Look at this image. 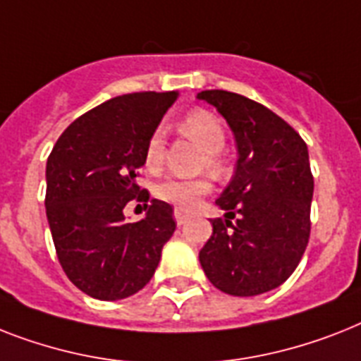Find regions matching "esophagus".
Masks as SVG:
<instances>
[{
	"instance_id": "esophagus-1",
	"label": "esophagus",
	"mask_w": 361,
	"mask_h": 361,
	"mask_svg": "<svg viewBox=\"0 0 361 361\" xmlns=\"http://www.w3.org/2000/svg\"><path fill=\"white\" fill-rule=\"evenodd\" d=\"M174 219L176 222L181 226V224H185V222L189 221V213H187L183 207H174Z\"/></svg>"
}]
</instances>
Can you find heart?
<instances>
[{
  "mask_svg": "<svg viewBox=\"0 0 361 361\" xmlns=\"http://www.w3.org/2000/svg\"><path fill=\"white\" fill-rule=\"evenodd\" d=\"M181 130L190 135L192 139L198 140L202 148L207 152V163L211 166L221 165V157L219 152L224 148L226 142V133L222 128L221 120L216 118L215 114L206 109H195L187 114L183 122H181ZM163 154H165V131L163 128H157L150 135V139L146 142L145 150V165L146 169L155 171L159 169L163 163ZM211 190V180L206 176L200 178H165V180L157 183L155 187V195L159 196L161 200L171 202L180 207H192Z\"/></svg>",
  "mask_w": 361,
  "mask_h": 361,
  "instance_id": "heart-1",
  "label": "heart"
}]
</instances>
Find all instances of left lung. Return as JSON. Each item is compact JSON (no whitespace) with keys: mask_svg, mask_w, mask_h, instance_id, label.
Masks as SVG:
<instances>
[{"mask_svg":"<svg viewBox=\"0 0 361 361\" xmlns=\"http://www.w3.org/2000/svg\"><path fill=\"white\" fill-rule=\"evenodd\" d=\"M235 135L239 159L200 250L209 282L233 297L282 286L310 241L313 176L302 137L265 105L228 90H202ZM234 221H231V219Z\"/></svg>","mask_w":361,"mask_h":361,"instance_id":"8db88e82","label":"left lung"}]
</instances>
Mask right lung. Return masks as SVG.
I'll use <instances>...</instances> for the list:
<instances>
[{
  "instance_id": "1",
  "label": "right lung",
  "mask_w": 361,
  "mask_h": 361,
  "mask_svg": "<svg viewBox=\"0 0 361 361\" xmlns=\"http://www.w3.org/2000/svg\"><path fill=\"white\" fill-rule=\"evenodd\" d=\"M178 92H133L87 111L63 131L46 165V215L59 263L98 300L140 291L176 230L171 204L152 200L126 222L128 202H148L137 185L146 142Z\"/></svg>"
}]
</instances>
